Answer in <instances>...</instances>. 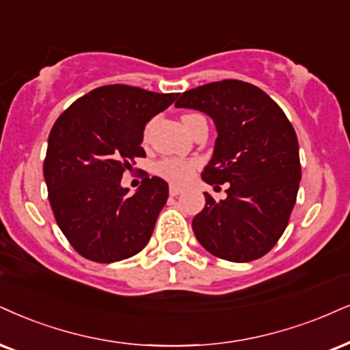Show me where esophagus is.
I'll return each instance as SVG.
<instances>
[{
	"label": "esophagus",
	"instance_id": "esophagus-1",
	"mask_svg": "<svg viewBox=\"0 0 350 350\" xmlns=\"http://www.w3.org/2000/svg\"><path fill=\"white\" fill-rule=\"evenodd\" d=\"M168 193H170V196H178L183 193V188L182 187H176V185H170V189H168Z\"/></svg>",
	"mask_w": 350,
	"mask_h": 350
}]
</instances>
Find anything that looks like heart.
I'll list each match as a JSON object with an SVG mask.
<instances>
[{
    "instance_id": "1",
    "label": "heart",
    "mask_w": 350,
    "mask_h": 350,
    "mask_svg": "<svg viewBox=\"0 0 350 350\" xmlns=\"http://www.w3.org/2000/svg\"><path fill=\"white\" fill-rule=\"evenodd\" d=\"M185 116H189V115H185ZM195 167H196L195 162L180 161V159H167V161H162L159 163L157 172L163 176V178L170 180V182L183 183L193 175Z\"/></svg>"
}]
</instances>
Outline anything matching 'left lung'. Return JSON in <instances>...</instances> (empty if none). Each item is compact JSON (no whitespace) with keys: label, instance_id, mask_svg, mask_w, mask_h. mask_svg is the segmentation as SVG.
<instances>
[{"label":"left lung","instance_id":"obj_1","mask_svg":"<svg viewBox=\"0 0 350 350\" xmlns=\"http://www.w3.org/2000/svg\"><path fill=\"white\" fill-rule=\"evenodd\" d=\"M175 107L213 120L217 137L201 178L228 183L226 200L204 193L191 224L198 241L222 260H258L278 243L295 206L301 168L294 128L266 92L237 79L187 90Z\"/></svg>","mask_w":350,"mask_h":350}]
</instances>
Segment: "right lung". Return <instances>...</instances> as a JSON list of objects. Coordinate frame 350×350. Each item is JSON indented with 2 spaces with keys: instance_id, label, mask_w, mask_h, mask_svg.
I'll use <instances>...</instances> for the list:
<instances>
[{
  "instance_id": "1",
  "label": "right lung",
  "mask_w": 350,
  "mask_h": 350,
  "mask_svg": "<svg viewBox=\"0 0 350 350\" xmlns=\"http://www.w3.org/2000/svg\"><path fill=\"white\" fill-rule=\"evenodd\" d=\"M131 85H102L77 98L49 136L43 176L56 224L81 256L115 262L148 245L168 185L144 176L135 195L122 176L141 148L144 128L175 102Z\"/></svg>"
}]
</instances>
